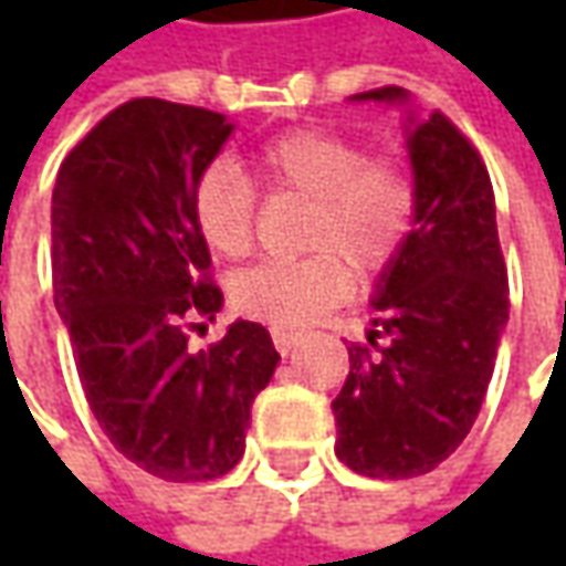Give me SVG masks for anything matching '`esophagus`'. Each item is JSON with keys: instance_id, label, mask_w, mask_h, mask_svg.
Instances as JSON below:
<instances>
[{"instance_id": "1", "label": "esophagus", "mask_w": 566, "mask_h": 566, "mask_svg": "<svg viewBox=\"0 0 566 566\" xmlns=\"http://www.w3.org/2000/svg\"><path fill=\"white\" fill-rule=\"evenodd\" d=\"M273 346H276V353H283V356H290L295 349V343L302 339V334H293V331H283V327H273L271 331Z\"/></svg>"}]
</instances>
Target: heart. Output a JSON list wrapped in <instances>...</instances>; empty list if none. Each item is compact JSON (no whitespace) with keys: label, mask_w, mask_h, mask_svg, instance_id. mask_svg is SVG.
Returning a JSON list of instances; mask_svg holds the SVG:
<instances>
[{"label":"heart","mask_w":566,"mask_h":566,"mask_svg":"<svg viewBox=\"0 0 566 566\" xmlns=\"http://www.w3.org/2000/svg\"><path fill=\"white\" fill-rule=\"evenodd\" d=\"M254 179L273 195L312 201L302 261L254 264L232 280V305L273 327H302L349 293L359 276L387 271L406 249L419 191L409 169L371 157L353 135L293 128L251 154ZM191 217L210 249L245 258L254 249L258 188L232 164L207 166L191 188Z\"/></svg>","instance_id":"heart-1"}]
</instances>
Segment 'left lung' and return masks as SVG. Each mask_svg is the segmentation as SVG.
Listing matches in <instances>:
<instances>
[{
  "instance_id": "obj_1",
  "label": "left lung",
  "mask_w": 566,
  "mask_h": 566,
  "mask_svg": "<svg viewBox=\"0 0 566 566\" xmlns=\"http://www.w3.org/2000/svg\"><path fill=\"white\" fill-rule=\"evenodd\" d=\"M356 99H406L378 87ZM416 227L380 273L375 331L349 346L337 457L368 479L424 475L463 444L511 315L494 188L475 144L434 109L409 135Z\"/></svg>"
}]
</instances>
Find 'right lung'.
<instances>
[{
    "label": "right lung",
    "mask_w": 566,
    "mask_h": 566,
    "mask_svg": "<svg viewBox=\"0 0 566 566\" xmlns=\"http://www.w3.org/2000/svg\"><path fill=\"white\" fill-rule=\"evenodd\" d=\"M232 125L205 106L138 97L72 147L53 188V293L84 397L125 460L210 482L245 453L251 402L280 353L254 321L207 349L191 321L223 305L191 188Z\"/></svg>",
    "instance_id": "obj_1"
}]
</instances>
